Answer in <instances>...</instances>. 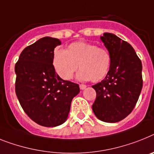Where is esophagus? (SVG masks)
Listing matches in <instances>:
<instances>
[{
    "label": "esophagus",
    "instance_id": "obj_1",
    "mask_svg": "<svg viewBox=\"0 0 154 154\" xmlns=\"http://www.w3.org/2000/svg\"><path fill=\"white\" fill-rule=\"evenodd\" d=\"M87 88V86L85 85H80V88L81 89V90H84V89H85Z\"/></svg>",
    "mask_w": 154,
    "mask_h": 154
}]
</instances>
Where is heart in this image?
<instances>
[{"label": "heart", "instance_id": "1", "mask_svg": "<svg viewBox=\"0 0 154 154\" xmlns=\"http://www.w3.org/2000/svg\"><path fill=\"white\" fill-rule=\"evenodd\" d=\"M53 66L62 79L69 81L79 67L77 77L82 81L98 82L109 72L111 57L109 51L92 44L78 41L72 43L66 50H56L53 54Z\"/></svg>", "mask_w": 154, "mask_h": 154}]
</instances>
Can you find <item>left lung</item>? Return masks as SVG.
Wrapping results in <instances>:
<instances>
[{"mask_svg":"<svg viewBox=\"0 0 154 154\" xmlns=\"http://www.w3.org/2000/svg\"><path fill=\"white\" fill-rule=\"evenodd\" d=\"M100 38L111 63L105 79L92 85L96 91L92 110L100 121L116 123L135 106L143 88V66L130 44L113 33H104Z\"/></svg>","mask_w":154,"mask_h":154,"instance_id":"1","label":"left lung"}]
</instances>
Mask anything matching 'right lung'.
Masks as SVG:
<instances>
[{
    "mask_svg": "<svg viewBox=\"0 0 154 154\" xmlns=\"http://www.w3.org/2000/svg\"><path fill=\"white\" fill-rule=\"evenodd\" d=\"M61 45L57 38L45 37L29 45L15 64V93L29 118L45 127H55L66 121L79 85L64 81L55 73L54 49Z\"/></svg>",
    "mask_w": 154,
    "mask_h": 154,
    "instance_id": "add662e5",
    "label": "right lung"
}]
</instances>
